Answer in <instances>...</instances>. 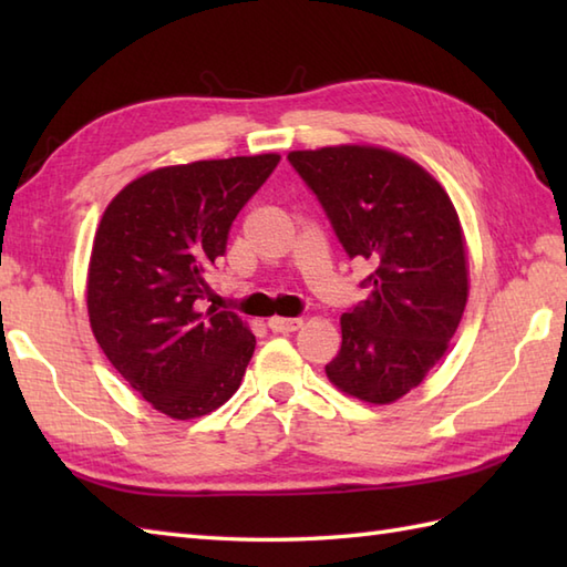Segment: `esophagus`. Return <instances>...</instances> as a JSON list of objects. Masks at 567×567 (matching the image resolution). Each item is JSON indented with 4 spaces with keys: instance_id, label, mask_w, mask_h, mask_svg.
Returning <instances> with one entry per match:
<instances>
[{
    "instance_id": "esophagus-1",
    "label": "esophagus",
    "mask_w": 567,
    "mask_h": 567,
    "mask_svg": "<svg viewBox=\"0 0 567 567\" xmlns=\"http://www.w3.org/2000/svg\"><path fill=\"white\" fill-rule=\"evenodd\" d=\"M268 327H270L275 333H292V331H297L299 327H302V319L272 317V319L268 321Z\"/></svg>"
}]
</instances>
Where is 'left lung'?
<instances>
[{
    "label": "left lung",
    "mask_w": 567,
    "mask_h": 567,
    "mask_svg": "<svg viewBox=\"0 0 567 567\" xmlns=\"http://www.w3.org/2000/svg\"><path fill=\"white\" fill-rule=\"evenodd\" d=\"M348 258L370 265L368 299L341 317L336 388L390 404L443 358L467 302L465 244L453 202L424 167L382 148L295 151Z\"/></svg>",
    "instance_id": "8db88e82"
}]
</instances>
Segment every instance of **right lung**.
<instances>
[{
  "label": "right lung",
  "mask_w": 567,
  "mask_h": 567,
  "mask_svg": "<svg viewBox=\"0 0 567 567\" xmlns=\"http://www.w3.org/2000/svg\"><path fill=\"white\" fill-rule=\"evenodd\" d=\"M280 155L161 167L126 185L94 236L87 311L104 355L158 412L195 419L231 396L256 336L209 307L207 275Z\"/></svg>",
  "instance_id": "right-lung-1"
}]
</instances>
